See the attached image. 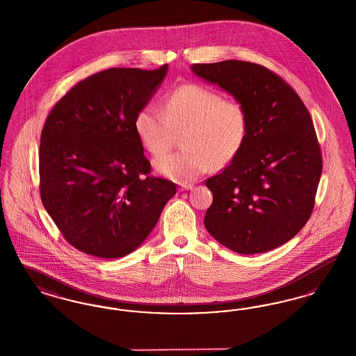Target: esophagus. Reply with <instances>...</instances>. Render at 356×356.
<instances>
[{"label": "esophagus", "mask_w": 356, "mask_h": 356, "mask_svg": "<svg viewBox=\"0 0 356 356\" xmlns=\"http://www.w3.org/2000/svg\"><path fill=\"white\" fill-rule=\"evenodd\" d=\"M193 188V186L192 184H183V186H180V191H189V189H192Z\"/></svg>", "instance_id": "34e87169"}]
</instances>
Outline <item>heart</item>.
<instances>
[{
	"label": "heart",
	"mask_w": 356,
	"mask_h": 356,
	"mask_svg": "<svg viewBox=\"0 0 356 356\" xmlns=\"http://www.w3.org/2000/svg\"><path fill=\"white\" fill-rule=\"evenodd\" d=\"M248 113L237 100L200 84L176 86L163 100V111L144 105L134 128L143 147L153 156L167 152L175 132H183L180 152L154 160V170L173 181L191 183L209 167L220 168L241 151L248 135Z\"/></svg>",
	"instance_id": "1"
}]
</instances>
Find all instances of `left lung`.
Returning <instances> with one entry per match:
<instances>
[{
  "label": "left lung",
  "mask_w": 356,
  "mask_h": 356,
  "mask_svg": "<svg viewBox=\"0 0 356 356\" xmlns=\"http://www.w3.org/2000/svg\"><path fill=\"white\" fill-rule=\"evenodd\" d=\"M248 113L247 140L231 164L207 180L213 195L204 225L237 254H263L295 236L309 219L322 175L314 122L296 92L270 69L227 60L193 64Z\"/></svg>",
  "instance_id": "8db88e82"
}]
</instances>
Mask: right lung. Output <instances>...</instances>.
I'll use <instances>...</instances> for the list:
<instances>
[{
  "mask_svg": "<svg viewBox=\"0 0 356 356\" xmlns=\"http://www.w3.org/2000/svg\"><path fill=\"white\" fill-rule=\"evenodd\" d=\"M167 72L168 65L99 72L73 86L45 121L41 200L65 240L84 254L134 252L176 195L173 183L149 176L134 128Z\"/></svg>",
  "mask_w": 356,
  "mask_h": 356,
  "instance_id": "1",
  "label": "right lung"
}]
</instances>
